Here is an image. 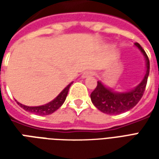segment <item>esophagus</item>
Returning <instances> with one entry per match:
<instances>
[{
  "label": "esophagus",
  "instance_id": "obj_1",
  "mask_svg": "<svg viewBox=\"0 0 159 159\" xmlns=\"http://www.w3.org/2000/svg\"><path fill=\"white\" fill-rule=\"evenodd\" d=\"M95 75V72L93 71V70H87L83 74V78H86V77H89V76H94Z\"/></svg>",
  "mask_w": 159,
  "mask_h": 159
}]
</instances>
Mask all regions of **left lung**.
Masks as SVG:
<instances>
[{
  "mask_svg": "<svg viewBox=\"0 0 159 159\" xmlns=\"http://www.w3.org/2000/svg\"><path fill=\"white\" fill-rule=\"evenodd\" d=\"M137 48H139L147 59V72L144 76L142 82L133 90L122 93H113L111 90L108 89L100 82H97L95 89L90 94L93 104L100 111L109 115H116L125 112L132 109L140 100L147 86V78L150 71V62L147 53L141 46L135 42Z\"/></svg>",
  "mask_w": 159,
  "mask_h": 159,
  "instance_id": "obj_1",
  "label": "left lung"
}]
</instances>
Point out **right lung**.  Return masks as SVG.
<instances>
[{
  "mask_svg": "<svg viewBox=\"0 0 159 159\" xmlns=\"http://www.w3.org/2000/svg\"><path fill=\"white\" fill-rule=\"evenodd\" d=\"M70 85H71V83L66 87V89L63 90L62 92L59 93V95L56 97L52 101L46 104L44 106H41V107H27V106L22 105V104L19 103V102H17V103H18L19 107H22L24 110L27 111L29 112H31V113L42 115V116H46V115L52 114L56 110H58L59 107L62 106L63 103L65 102Z\"/></svg>",
  "mask_w": 159,
  "mask_h": 159,
  "instance_id": "obj_1",
  "label": "right lung"
}]
</instances>
